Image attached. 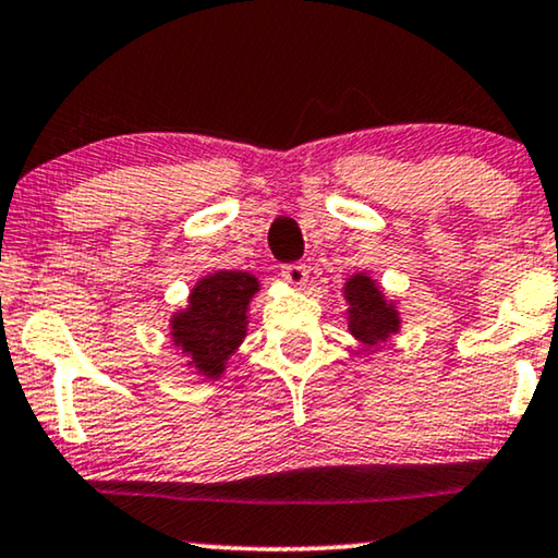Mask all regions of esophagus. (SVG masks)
I'll use <instances>...</instances> for the list:
<instances>
[{"label":"esophagus","mask_w":558,"mask_h":558,"mask_svg":"<svg viewBox=\"0 0 558 558\" xmlns=\"http://www.w3.org/2000/svg\"><path fill=\"white\" fill-rule=\"evenodd\" d=\"M281 277H284L292 287H304V284H307L310 271H307V266H304V264H284V266H281Z\"/></svg>","instance_id":"1"}]
</instances>
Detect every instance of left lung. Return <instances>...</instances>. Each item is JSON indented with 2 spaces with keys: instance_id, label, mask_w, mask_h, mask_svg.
<instances>
[{
  "instance_id": "obj_1",
  "label": "left lung",
  "mask_w": 558,
  "mask_h": 558,
  "mask_svg": "<svg viewBox=\"0 0 558 558\" xmlns=\"http://www.w3.org/2000/svg\"><path fill=\"white\" fill-rule=\"evenodd\" d=\"M348 302V330L355 340L373 350L391 340L401 330V312L396 300H388L384 289L368 274H353L342 287Z\"/></svg>"
}]
</instances>
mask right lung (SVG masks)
<instances>
[{"mask_svg":"<svg viewBox=\"0 0 558 558\" xmlns=\"http://www.w3.org/2000/svg\"><path fill=\"white\" fill-rule=\"evenodd\" d=\"M256 292L254 274L226 269L208 274L190 289L187 307L170 317L172 342L187 357V368L208 380L223 376L246 338L248 304Z\"/></svg>","mask_w":558,"mask_h":558,"instance_id":"right-lung-1","label":"right lung"}]
</instances>
